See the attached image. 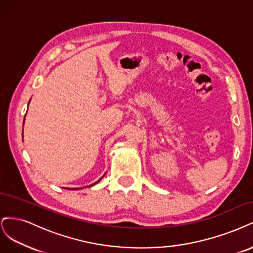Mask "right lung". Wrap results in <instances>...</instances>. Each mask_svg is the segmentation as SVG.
<instances>
[{
  "label": "right lung",
  "mask_w": 253,
  "mask_h": 253,
  "mask_svg": "<svg viewBox=\"0 0 253 253\" xmlns=\"http://www.w3.org/2000/svg\"><path fill=\"white\" fill-rule=\"evenodd\" d=\"M103 176H104V175H103ZM103 176H102V177H103ZM102 177H101V178H102ZM101 178H100V179H99V180H97L96 182H94V183H93V185H90L89 187H91V186H94V185H96V183H97V182H99V181H100V180H101ZM77 189H79V188H77ZM77 189H72V190H77Z\"/></svg>",
  "instance_id": "1"
}]
</instances>
